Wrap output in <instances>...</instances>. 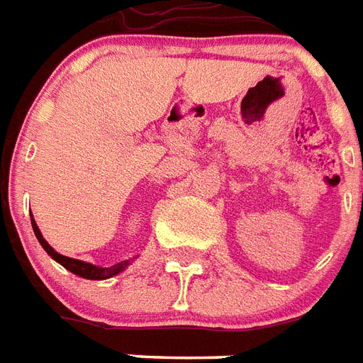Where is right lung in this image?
<instances>
[{
  "instance_id": "1",
  "label": "right lung",
  "mask_w": 363,
  "mask_h": 363,
  "mask_svg": "<svg viewBox=\"0 0 363 363\" xmlns=\"http://www.w3.org/2000/svg\"><path fill=\"white\" fill-rule=\"evenodd\" d=\"M32 229H34V235H36V238H38L40 244H42V248H44L45 252L55 259V262H59V264L63 265L65 269H69L71 273H74V275H79V277L92 279V281H101V279L113 277V275L121 273V271L125 269V267L128 265L127 262H121V264H115L111 265V267H98V265L86 264V262H80V259H72V257L61 256V254H57L50 244L45 242L44 236H42V233H40L38 225L34 223V219H32Z\"/></svg>"
}]
</instances>
